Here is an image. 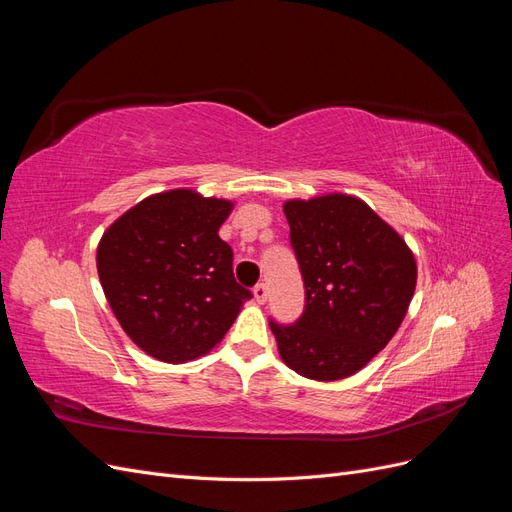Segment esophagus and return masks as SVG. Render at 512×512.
Segmentation results:
<instances>
[{"mask_svg":"<svg viewBox=\"0 0 512 512\" xmlns=\"http://www.w3.org/2000/svg\"><path fill=\"white\" fill-rule=\"evenodd\" d=\"M267 297H269V288L265 286V284H258L256 288H254V299H256V303H265L267 301Z\"/></svg>","mask_w":512,"mask_h":512,"instance_id":"obj_1","label":"esophagus"}]
</instances>
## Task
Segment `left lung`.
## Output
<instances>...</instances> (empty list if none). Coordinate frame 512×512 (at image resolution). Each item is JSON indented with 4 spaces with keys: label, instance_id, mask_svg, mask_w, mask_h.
<instances>
[{
    "label": "left lung",
    "instance_id": "1",
    "mask_svg": "<svg viewBox=\"0 0 512 512\" xmlns=\"http://www.w3.org/2000/svg\"><path fill=\"white\" fill-rule=\"evenodd\" d=\"M284 213L305 309L292 324L269 320L280 356L309 380L348 378L397 333L416 286L414 256L361 198L288 200Z\"/></svg>",
    "mask_w": 512,
    "mask_h": 512
}]
</instances>
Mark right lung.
Returning a JSON list of instances; mask_svg holds the SVG:
<instances>
[{"label": "right lung", "instance_id": "add662e5", "mask_svg": "<svg viewBox=\"0 0 512 512\" xmlns=\"http://www.w3.org/2000/svg\"><path fill=\"white\" fill-rule=\"evenodd\" d=\"M230 211L228 200L170 190L141 200L102 235L96 262L106 301L153 359L185 363L207 354L252 299L218 235Z\"/></svg>", "mask_w": 512, "mask_h": 512}]
</instances>
